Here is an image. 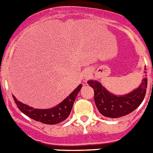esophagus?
<instances>
[{
	"label": "esophagus",
	"mask_w": 153,
	"mask_h": 153,
	"mask_svg": "<svg viewBox=\"0 0 153 153\" xmlns=\"http://www.w3.org/2000/svg\"><path fill=\"white\" fill-rule=\"evenodd\" d=\"M86 77H87V76H86Z\"/></svg>",
	"instance_id": "obj_1"
}]
</instances>
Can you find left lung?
<instances>
[{
  "label": "left lung",
  "mask_w": 153,
  "mask_h": 153,
  "mask_svg": "<svg viewBox=\"0 0 153 153\" xmlns=\"http://www.w3.org/2000/svg\"><path fill=\"white\" fill-rule=\"evenodd\" d=\"M87 83L94 90V101L99 112L106 117L119 118L134 111L142 103L146 92L147 78L143 79L137 89L123 96L114 95L97 80H89Z\"/></svg>",
  "instance_id": "8db88e82"
}]
</instances>
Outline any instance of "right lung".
Segmentation results:
<instances>
[{"mask_svg":"<svg viewBox=\"0 0 153 153\" xmlns=\"http://www.w3.org/2000/svg\"><path fill=\"white\" fill-rule=\"evenodd\" d=\"M81 87H82V84L79 85L64 100L62 101L55 107L51 108V109H34L17 100L14 96H13V98L18 109L30 118L42 123L54 125V124L63 122L69 117L76 97L77 96L79 90H81Z\"/></svg>","mask_w":153,"mask_h":153,"instance_id":"obj_1","label":"right lung"}]
</instances>
